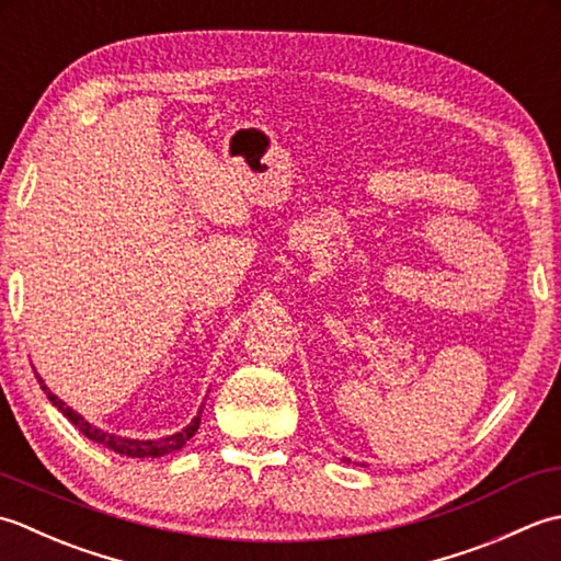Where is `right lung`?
<instances>
[{
	"mask_svg": "<svg viewBox=\"0 0 561 561\" xmlns=\"http://www.w3.org/2000/svg\"><path fill=\"white\" fill-rule=\"evenodd\" d=\"M36 377H38V382H41V387H43V392L48 394V399L53 402V407L60 409L62 414L72 421L75 428H77L79 433H84V436H87L89 440L101 443V445H104V448H108V450H113V453H118V455H125V457H162V455H167V453L181 450L193 436H196V431H198V426H201V411H203V409L198 411V416H193V421H191V424H188L186 428H181L179 433H174V436L157 438V440H135V438L113 436V433H106V431L96 428L94 424H89V421H87L82 414H77V411H75L72 407H67V404L62 402V399H57V394H53V392L48 390V385L43 382L41 375H36Z\"/></svg>",
	"mask_w": 561,
	"mask_h": 561,
	"instance_id": "right-lung-1",
	"label": "right lung"
}]
</instances>
